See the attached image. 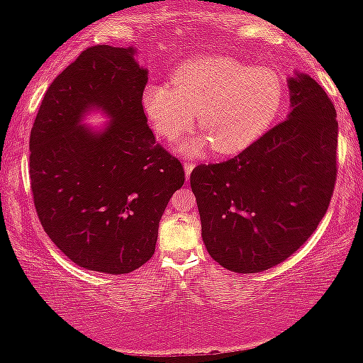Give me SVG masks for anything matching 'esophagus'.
Here are the masks:
<instances>
[{
  "instance_id": "obj_1",
  "label": "esophagus",
  "mask_w": 363,
  "mask_h": 363,
  "mask_svg": "<svg viewBox=\"0 0 363 363\" xmlns=\"http://www.w3.org/2000/svg\"><path fill=\"white\" fill-rule=\"evenodd\" d=\"M194 169V164L193 162H184V172H186V177L191 176V172H193Z\"/></svg>"
}]
</instances>
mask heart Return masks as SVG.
Here are the masks:
<instances>
[{"label": "heart", "instance_id": "obj_1", "mask_svg": "<svg viewBox=\"0 0 363 363\" xmlns=\"http://www.w3.org/2000/svg\"><path fill=\"white\" fill-rule=\"evenodd\" d=\"M141 106L160 136L176 140L194 123L218 153H235L254 143L277 119L283 83L266 68H251L232 57L206 56L186 62L167 83H148ZM205 140L184 141L181 152L198 155Z\"/></svg>", "mask_w": 363, "mask_h": 363}]
</instances>
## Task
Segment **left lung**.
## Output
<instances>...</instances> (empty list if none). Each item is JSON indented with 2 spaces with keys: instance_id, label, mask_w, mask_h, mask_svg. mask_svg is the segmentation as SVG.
<instances>
[{
  "instance_id": "8db88e82",
  "label": "left lung",
  "mask_w": 363,
  "mask_h": 363,
  "mask_svg": "<svg viewBox=\"0 0 363 363\" xmlns=\"http://www.w3.org/2000/svg\"><path fill=\"white\" fill-rule=\"evenodd\" d=\"M285 121L244 152L191 172L210 256L235 273L280 264L314 234L336 182L338 121L314 78H289Z\"/></svg>"
}]
</instances>
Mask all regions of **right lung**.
<instances>
[{
    "label": "right lung",
    "mask_w": 363,
    "mask_h": 363,
    "mask_svg": "<svg viewBox=\"0 0 363 363\" xmlns=\"http://www.w3.org/2000/svg\"><path fill=\"white\" fill-rule=\"evenodd\" d=\"M136 49L91 45L56 77L30 131V187L45 234L90 272L131 273L155 252L158 223L184 169L155 141L141 106ZM111 121L81 123L89 110Z\"/></svg>",
    "instance_id": "obj_1"
}]
</instances>
